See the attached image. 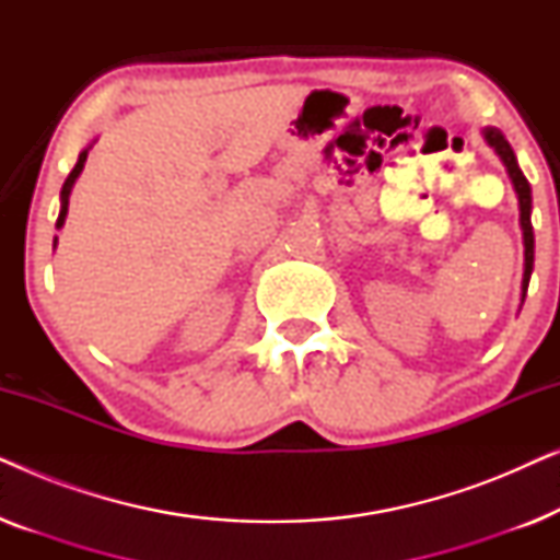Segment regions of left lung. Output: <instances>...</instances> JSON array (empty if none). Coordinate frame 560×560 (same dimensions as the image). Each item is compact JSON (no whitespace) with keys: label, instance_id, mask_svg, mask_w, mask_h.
I'll use <instances>...</instances> for the list:
<instances>
[{"label":"left lung","instance_id":"obj_1","mask_svg":"<svg viewBox=\"0 0 560 560\" xmlns=\"http://www.w3.org/2000/svg\"><path fill=\"white\" fill-rule=\"evenodd\" d=\"M485 140L489 142V148H494L497 155L502 158L504 167H508L512 186H515L517 201H520V226H523V244H525V272H523V301L527 293V285H530V275H533V262H535V236H533V224H530V211H533V196H530V183L520 171L515 152H512L510 142L504 140V135L497 127H487L485 129Z\"/></svg>","mask_w":560,"mask_h":560}]
</instances>
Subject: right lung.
<instances>
[{
    "label": "right lung",
    "instance_id": "add662e5",
    "mask_svg": "<svg viewBox=\"0 0 560 560\" xmlns=\"http://www.w3.org/2000/svg\"><path fill=\"white\" fill-rule=\"evenodd\" d=\"M89 150H91V144L86 150L81 152L79 155V163L73 165V171L68 173V178H66V183H63V190H60V213H58V221H56V229H60L66 224V213H68V196H71V188H73V183H75V178H79L81 175V171H83V163H86V158H89ZM56 242H58V236H56ZM56 242H52V247H56Z\"/></svg>",
    "mask_w": 560,
    "mask_h": 560
}]
</instances>
